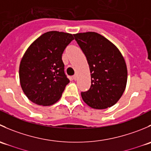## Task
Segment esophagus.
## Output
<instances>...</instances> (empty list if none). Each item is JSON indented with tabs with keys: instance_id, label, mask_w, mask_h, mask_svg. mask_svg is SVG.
Here are the masks:
<instances>
[{
	"instance_id": "obj_1",
	"label": "esophagus",
	"mask_w": 151,
	"mask_h": 151,
	"mask_svg": "<svg viewBox=\"0 0 151 151\" xmlns=\"http://www.w3.org/2000/svg\"><path fill=\"white\" fill-rule=\"evenodd\" d=\"M73 79H74V80H77V74H75L74 76H73Z\"/></svg>"
}]
</instances>
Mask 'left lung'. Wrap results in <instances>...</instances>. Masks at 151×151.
I'll list each match as a JSON object with an SVG mask.
<instances>
[{
    "label": "left lung",
    "mask_w": 151,
    "mask_h": 151,
    "mask_svg": "<svg viewBox=\"0 0 151 151\" xmlns=\"http://www.w3.org/2000/svg\"><path fill=\"white\" fill-rule=\"evenodd\" d=\"M74 36L91 71V88L81 93L83 100L96 109L113 106L122 96L127 83V67L122 54L115 45L95 32Z\"/></svg>",
    "instance_id": "obj_1"
}]
</instances>
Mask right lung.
Masks as SVG:
<instances>
[{"label": "right lung", "instance_id": "add662e5", "mask_svg": "<svg viewBox=\"0 0 151 151\" xmlns=\"http://www.w3.org/2000/svg\"><path fill=\"white\" fill-rule=\"evenodd\" d=\"M72 40L71 33L49 31L26 50L19 64V81L24 93L32 102L50 106L60 99L69 83L64 73L62 54Z\"/></svg>", "mask_w": 151, "mask_h": 151}]
</instances>
